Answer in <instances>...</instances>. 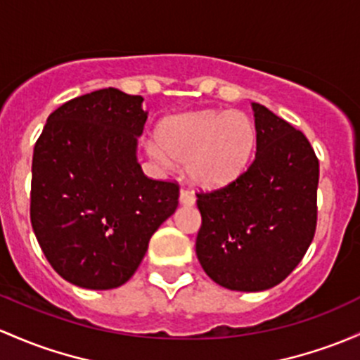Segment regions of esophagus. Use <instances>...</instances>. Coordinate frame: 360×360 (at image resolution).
<instances>
[{
	"instance_id": "esophagus-1",
	"label": "esophagus",
	"mask_w": 360,
	"mask_h": 360,
	"mask_svg": "<svg viewBox=\"0 0 360 360\" xmlns=\"http://www.w3.org/2000/svg\"><path fill=\"white\" fill-rule=\"evenodd\" d=\"M179 202L183 203V205L191 207L193 203H195V196H193V193H190V191L181 190V193H179Z\"/></svg>"
}]
</instances>
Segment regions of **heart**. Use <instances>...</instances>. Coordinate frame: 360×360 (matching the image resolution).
Instances as JSON below:
<instances>
[{
    "instance_id": "1",
    "label": "heart",
    "mask_w": 360,
    "mask_h": 360,
    "mask_svg": "<svg viewBox=\"0 0 360 360\" xmlns=\"http://www.w3.org/2000/svg\"><path fill=\"white\" fill-rule=\"evenodd\" d=\"M148 143V155L162 167L186 164L196 186L221 188L243 174L257 143L253 120L240 110H202L170 117Z\"/></svg>"
}]
</instances>
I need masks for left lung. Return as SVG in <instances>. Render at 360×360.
I'll return each instance as SVG.
<instances>
[{"mask_svg":"<svg viewBox=\"0 0 360 360\" xmlns=\"http://www.w3.org/2000/svg\"><path fill=\"white\" fill-rule=\"evenodd\" d=\"M257 153L240 177L196 193V257L217 285L262 291L304 259L317 224L319 160L302 131L252 103Z\"/></svg>","mask_w":360,"mask_h":360,"instance_id":"left-lung-1","label":"left lung"}]
</instances>
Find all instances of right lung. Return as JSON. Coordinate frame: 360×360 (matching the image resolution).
<instances>
[{"mask_svg": "<svg viewBox=\"0 0 360 360\" xmlns=\"http://www.w3.org/2000/svg\"><path fill=\"white\" fill-rule=\"evenodd\" d=\"M141 103L115 88L82 94L48 117L34 146L30 224L53 269L81 288L129 281L179 203L176 181L138 164Z\"/></svg>", "mask_w": 360, "mask_h": 360, "instance_id": "obj_1", "label": "right lung"}]
</instances>
